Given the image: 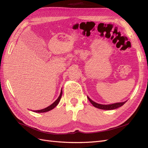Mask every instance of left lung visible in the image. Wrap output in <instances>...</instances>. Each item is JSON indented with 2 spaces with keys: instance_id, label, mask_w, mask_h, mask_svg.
I'll list each match as a JSON object with an SVG mask.
<instances>
[{
  "instance_id": "1",
  "label": "left lung",
  "mask_w": 148,
  "mask_h": 148,
  "mask_svg": "<svg viewBox=\"0 0 148 148\" xmlns=\"http://www.w3.org/2000/svg\"><path fill=\"white\" fill-rule=\"evenodd\" d=\"M88 99L89 101H90V102L92 104L93 106H95V107H96V108L103 109V110H114L115 109H117V108H119V107L122 106L125 104V103L127 102V101H125L123 102H117V103H115V104L104 105V104H97V103L94 102L88 96Z\"/></svg>"
}]
</instances>
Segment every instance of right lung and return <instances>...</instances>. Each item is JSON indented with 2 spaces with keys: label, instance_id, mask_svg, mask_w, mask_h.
Listing matches in <instances>:
<instances>
[{
  "label": "right lung",
  "instance_id": "1",
  "mask_svg": "<svg viewBox=\"0 0 148 148\" xmlns=\"http://www.w3.org/2000/svg\"><path fill=\"white\" fill-rule=\"evenodd\" d=\"M62 95V91L61 90V92H60V94L59 97H58L57 99L54 102L52 103L51 105L48 106L47 107H46V108H45V109H41V110H34L33 112H38V113H43V112H48L49 110L53 109V108H54V107H56L57 106L58 104H59V101H60V99H61Z\"/></svg>",
  "mask_w": 148,
  "mask_h": 148
}]
</instances>
